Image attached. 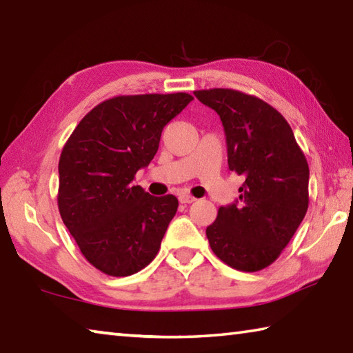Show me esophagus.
I'll return each instance as SVG.
<instances>
[{"label": "esophagus", "instance_id": "obj_1", "mask_svg": "<svg viewBox=\"0 0 353 353\" xmlns=\"http://www.w3.org/2000/svg\"><path fill=\"white\" fill-rule=\"evenodd\" d=\"M196 201V197H193V196H190V194H181L179 196V202L181 203H193Z\"/></svg>", "mask_w": 353, "mask_h": 353}]
</instances>
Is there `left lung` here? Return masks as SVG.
Segmentation results:
<instances>
[{"mask_svg":"<svg viewBox=\"0 0 353 353\" xmlns=\"http://www.w3.org/2000/svg\"><path fill=\"white\" fill-rule=\"evenodd\" d=\"M227 136L228 168L245 177L239 202L221 207L207 227L213 253L241 272L273 264L309 208V163L283 114L228 88L194 91Z\"/></svg>","mask_w":353,"mask_h":353,"instance_id":"left-lung-1","label":"left lung"}]
</instances>
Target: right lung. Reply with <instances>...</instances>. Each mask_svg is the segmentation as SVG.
<instances>
[{
  "instance_id": "1",
  "label": "right lung",
  "mask_w": 353,
  "mask_h": 353,
  "mask_svg": "<svg viewBox=\"0 0 353 353\" xmlns=\"http://www.w3.org/2000/svg\"><path fill=\"white\" fill-rule=\"evenodd\" d=\"M191 100L187 92L108 99L63 146L60 216L81 254L105 274L130 276L156 258L179 201L151 196L132 181L156 156L165 125Z\"/></svg>"
}]
</instances>
